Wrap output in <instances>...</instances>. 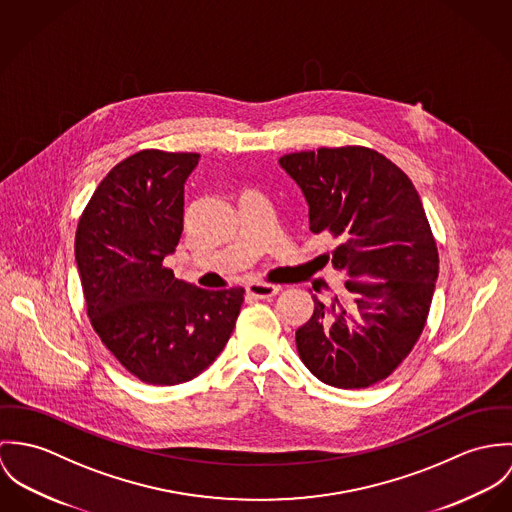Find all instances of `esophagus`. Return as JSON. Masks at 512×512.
Masks as SVG:
<instances>
[{
    "instance_id": "obj_1",
    "label": "esophagus",
    "mask_w": 512,
    "mask_h": 512,
    "mask_svg": "<svg viewBox=\"0 0 512 512\" xmlns=\"http://www.w3.org/2000/svg\"><path fill=\"white\" fill-rule=\"evenodd\" d=\"M281 290V286L279 284H271V283H251L247 284V294L249 296H253V298H271V296H275L277 292Z\"/></svg>"
}]
</instances>
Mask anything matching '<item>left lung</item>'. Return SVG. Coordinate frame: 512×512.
Listing matches in <instances>:
<instances>
[{"label":"left lung","mask_w":512,"mask_h":512,"mask_svg":"<svg viewBox=\"0 0 512 512\" xmlns=\"http://www.w3.org/2000/svg\"><path fill=\"white\" fill-rule=\"evenodd\" d=\"M308 202L310 231L340 245L324 259L351 277L345 294L314 300L296 330L302 363L322 383L367 389L387 379L420 338L440 269L438 245L412 180L361 145L279 159Z\"/></svg>","instance_id":"obj_1"}]
</instances>
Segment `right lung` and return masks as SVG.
<instances>
[{
  "mask_svg": "<svg viewBox=\"0 0 512 512\" xmlns=\"http://www.w3.org/2000/svg\"><path fill=\"white\" fill-rule=\"evenodd\" d=\"M198 159L159 149L123 159L98 184L76 228L92 328L149 385H180L208 369L243 304L241 286L198 288L163 265L182 233L184 182Z\"/></svg>",
  "mask_w": 512,
  "mask_h": 512,
  "instance_id": "add662e5",
  "label": "right lung"
}]
</instances>
